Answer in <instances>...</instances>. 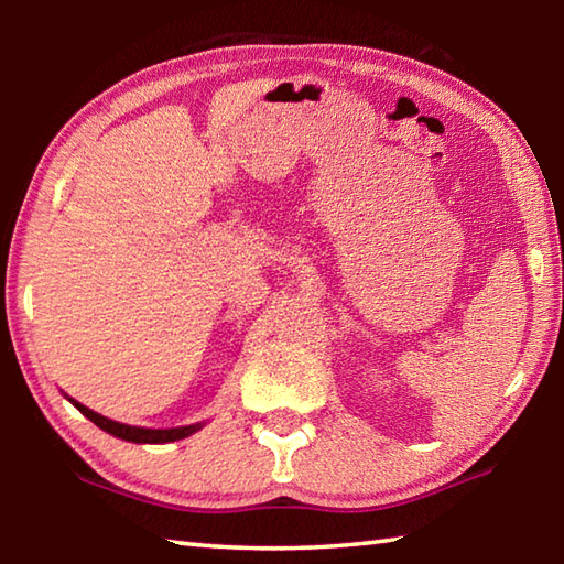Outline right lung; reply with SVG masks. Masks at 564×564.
Segmentation results:
<instances>
[{"mask_svg":"<svg viewBox=\"0 0 564 564\" xmlns=\"http://www.w3.org/2000/svg\"><path fill=\"white\" fill-rule=\"evenodd\" d=\"M72 403L79 408L82 415H87L94 425H99L101 431H107L109 435H117L121 441H129V443H174L181 441V437H188L191 433H196L202 425H186V427H169V431H151V427H133V425H123L117 423V420H109L99 413H94V410L84 408L82 403Z\"/></svg>","mask_w":564,"mask_h":564,"instance_id":"1","label":"right lung"}]
</instances>
